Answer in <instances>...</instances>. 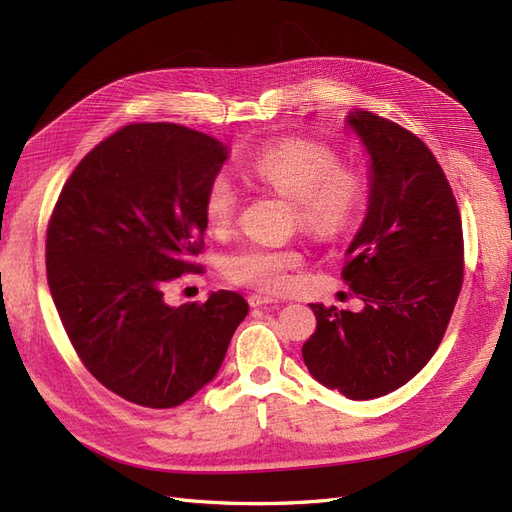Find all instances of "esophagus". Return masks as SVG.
Segmentation results:
<instances>
[{"label":"esophagus","instance_id":"obj_1","mask_svg":"<svg viewBox=\"0 0 512 512\" xmlns=\"http://www.w3.org/2000/svg\"><path fill=\"white\" fill-rule=\"evenodd\" d=\"M250 305L252 307H262V305H271V303H277L275 297H267V294H250Z\"/></svg>","mask_w":512,"mask_h":512}]
</instances>
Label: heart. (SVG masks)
Returning a JSON list of instances; mask_svg holds the SVG:
<instances>
[{
    "label": "heart",
    "mask_w": 512,
    "mask_h": 512,
    "mask_svg": "<svg viewBox=\"0 0 512 512\" xmlns=\"http://www.w3.org/2000/svg\"><path fill=\"white\" fill-rule=\"evenodd\" d=\"M250 173L267 188L294 200L299 224L318 237H337L354 222L365 203V181L339 166L335 151L299 138L262 147L250 162ZM241 196L226 173L215 175L205 190V220L213 232H224L237 218ZM294 250L245 245L226 258L230 282L277 292L288 284V271L299 267Z\"/></svg>",
    "instance_id": "b5f03b06"
}]
</instances>
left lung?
Instances as JSON below:
<instances>
[{"label": "left lung", "instance_id": "left-lung-1", "mask_svg": "<svg viewBox=\"0 0 512 512\" xmlns=\"http://www.w3.org/2000/svg\"><path fill=\"white\" fill-rule=\"evenodd\" d=\"M346 126L369 156L367 213L342 271L363 309L309 305L316 331L303 361L327 389L361 401L404 386L438 350L463 284V232L421 138L361 108Z\"/></svg>", "mask_w": 512, "mask_h": 512}]
</instances>
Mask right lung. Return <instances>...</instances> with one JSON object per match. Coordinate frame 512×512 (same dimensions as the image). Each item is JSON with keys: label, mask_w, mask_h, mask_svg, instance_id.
Segmentation results:
<instances>
[{"label": "right lung", "mask_w": 512, "mask_h": 512, "mask_svg": "<svg viewBox=\"0 0 512 512\" xmlns=\"http://www.w3.org/2000/svg\"><path fill=\"white\" fill-rule=\"evenodd\" d=\"M228 147L177 123H132L91 149L46 230V277L70 342L108 391L175 408L218 374L250 305L164 301L203 250L205 190Z\"/></svg>", "instance_id": "right-lung-1"}]
</instances>
